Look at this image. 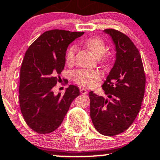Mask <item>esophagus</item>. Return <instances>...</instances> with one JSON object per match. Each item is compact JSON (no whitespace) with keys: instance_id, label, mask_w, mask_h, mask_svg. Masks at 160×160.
<instances>
[{"instance_id":"obj_1","label":"esophagus","mask_w":160,"mask_h":160,"mask_svg":"<svg viewBox=\"0 0 160 160\" xmlns=\"http://www.w3.org/2000/svg\"><path fill=\"white\" fill-rule=\"evenodd\" d=\"M80 93L82 94H87L88 91L86 89H84V88H80Z\"/></svg>"}]
</instances>
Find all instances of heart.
<instances>
[{
    "label": "heart",
    "instance_id": "1",
    "mask_svg": "<svg viewBox=\"0 0 160 160\" xmlns=\"http://www.w3.org/2000/svg\"><path fill=\"white\" fill-rule=\"evenodd\" d=\"M84 45L96 57L100 58L106 52V44L98 37H92L84 41ZM77 52V46L72 44L67 48L66 59L68 63L75 61ZM73 79L81 85L91 87L97 83L102 77V72L98 69H78L72 74Z\"/></svg>",
    "mask_w": 160,
    "mask_h": 160
}]
</instances>
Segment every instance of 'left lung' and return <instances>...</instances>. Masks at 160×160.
I'll use <instances>...</instances> for the list:
<instances>
[{
    "label": "left lung",
    "mask_w": 160,
    "mask_h": 160,
    "mask_svg": "<svg viewBox=\"0 0 160 160\" xmlns=\"http://www.w3.org/2000/svg\"><path fill=\"white\" fill-rule=\"evenodd\" d=\"M104 32L115 46V61L102 88L106 97L91 91V118L98 132L112 136L127 130L141 109L145 89L142 58L127 35L114 29Z\"/></svg>",
    "instance_id": "8db88e82"
}]
</instances>
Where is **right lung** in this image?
Returning <instances> with one entry per match:
<instances>
[{"mask_svg":"<svg viewBox=\"0 0 160 160\" xmlns=\"http://www.w3.org/2000/svg\"><path fill=\"white\" fill-rule=\"evenodd\" d=\"M83 34L58 29L46 31L26 52L20 71L19 103L24 121L35 132L46 134L58 129L80 94L72 84L64 94L54 95L52 88L61 80L69 45Z\"/></svg>","mask_w":160,"mask_h":160,"instance_id":"right-lung-1","label":"right lung"}]
</instances>
